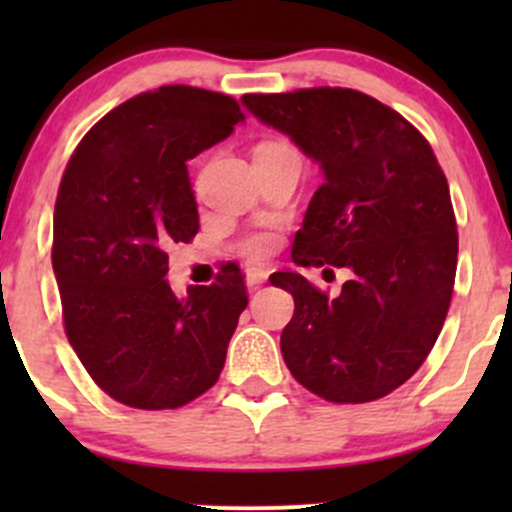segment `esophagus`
<instances>
[{"label": "esophagus", "instance_id": "obj_1", "mask_svg": "<svg viewBox=\"0 0 512 512\" xmlns=\"http://www.w3.org/2000/svg\"><path fill=\"white\" fill-rule=\"evenodd\" d=\"M245 282H247V287H250V289H257L262 285V282H267V272L260 270V267H250V270H247V275H245Z\"/></svg>", "mask_w": 512, "mask_h": 512}]
</instances>
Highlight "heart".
<instances>
[{
	"label": "heart",
	"mask_w": 512,
	"mask_h": 512,
	"mask_svg": "<svg viewBox=\"0 0 512 512\" xmlns=\"http://www.w3.org/2000/svg\"><path fill=\"white\" fill-rule=\"evenodd\" d=\"M272 247H275V237H272L270 232H257V235L247 237V240L242 242V252H245L247 257H255V260L270 255Z\"/></svg>",
	"instance_id": "1"
}]
</instances>
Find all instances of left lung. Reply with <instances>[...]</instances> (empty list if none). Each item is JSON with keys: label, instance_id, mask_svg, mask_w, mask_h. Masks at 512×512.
I'll use <instances>...</instances> for the list:
<instances>
[{"label": "left lung", "instance_id": "8db88e82", "mask_svg": "<svg viewBox=\"0 0 512 512\" xmlns=\"http://www.w3.org/2000/svg\"><path fill=\"white\" fill-rule=\"evenodd\" d=\"M242 103L324 173L292 260L354 272L339 297L299 272L270 277L294 297L280 339L287 369L334 404L381 399L416 374L446 322L458 262L446 175L401 113L361 91L322 86Z\"/></svg>", "mask_w": 512, "mask_h": 512}]
</instances>
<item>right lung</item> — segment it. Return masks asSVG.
Wrapping results in <instances>:
<instances>
[{
	"mask_svg": "<svg viewBox=\"0 0 512 512\" xmlns=\"http://www.w3.org/2000/svg\"><path fill=\"white\" fill-rule=\"evenodd\" d=\"M242 121L235 98L160 86L106 113L64 170L51 265L66 337L91 379L133 409L190 404L225 366L247 307L240 267L180 299L165 250L200 227L185 163Z\"/></svg>",
	"mask_w": 512,
	"mask_h": 512,
	"instance_id": "1",
	"label": "right lung"
}]
</instances>
